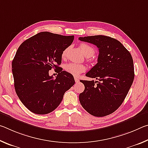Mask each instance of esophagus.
Here are the masks:
<instances>
[{
  "label": "esophagus",
  "mask_w": 148,
  "mask_h": 148,
  "mask_svg": "<svg viewBox=\"0 0 148 148\" xmlns=\"http://www.w3.org/2000/svg\"><path fill=\"white\" fill-rule=\"evenodd\" d=\"M74 80H75V82H76V83H77V82H79V79L77 78V77H74Z\"/></svg>",
  "instance_id": "34e87169"
}]
</instances>
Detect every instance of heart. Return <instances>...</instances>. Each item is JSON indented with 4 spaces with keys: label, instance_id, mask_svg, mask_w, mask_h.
<instances>
[{
    "label": "heart",
    "instance_id": "1",
    "mask_svg": "<svg viewBox=\"0 0 148 148\" xmlns=\"http://www.w3.org/2000/svg\"><path fill=\"white\" fill-rule=\"evenodd\" d=\"M80 48H81L82 53H84V56H86L87 57L92 56L95 53V49L87 44H80ZM66 53L67 49H65L62 51L61 54L62 58H65V57L66 56ZM64 69L67 72L74 75V76H78L79 74L85 71L86 67L83 64L74 63V62H69V63L65 65Z\"/></svg>",
    "mask_w": 148,
    "mask_h": 148
}]
</instances>
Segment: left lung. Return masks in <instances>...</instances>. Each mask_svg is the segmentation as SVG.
I'll return each instance as SVG.
<instances>
[{
	"label": "left lung",
	"mask_w": 148,
	"mask_h": 148,
	"mask_svg": "<svg viewBox=\"0 0 148 148\" xmlns=\"http://www.w3.org/2000/svg\"><path fill=\"white\" fill-rule=\"evenodd\" d=\"M79 40L97 46L98 62L86 74L95 82L82 80L85 89L79 95L82 107L91 115L104 117L121 106L133 82V60L121 42L110 36L79 37Z\"/></svg>",
	"instance_id": "1"
}]
</instances>
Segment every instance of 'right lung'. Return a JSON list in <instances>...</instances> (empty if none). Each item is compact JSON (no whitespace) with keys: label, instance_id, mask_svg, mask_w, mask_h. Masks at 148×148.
<instances>
[{"label":"right lung","instance_id":"obj_1","mask_svg":"<svg viewBox=\"0 0 148 148\" xmlns=\"http://www.w3.org/2000/svg\"><path fill=\"white\" fill-rule=\"evenodd\" d=\"M74 38L41 32L24 41L17 50L12 63L15 90L31 112L40 115L53 112L64 92L74 85L73 76L59 66L62 51ZM51 68L60 71L55 79L49 75Z\"/></svg>","mask_w":148,"mask_h":148}]
</instances>
